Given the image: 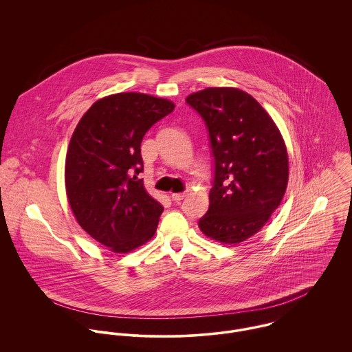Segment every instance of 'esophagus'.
<instances>
[{
  "instance_id": "1",
  "label": "esophagus",
  "mask_w": 352,
  "mask_h": 352,
  "mask_svg": "<svg viewBox=\"0 0 352 352\" xmlns=\"http://www.w3.org/2000/svg\"><path fill=\"white\" fill-rule=\"evenodd\" d=\"M170 198H172V201H183V199H184V198H186V192H179V194H172V195H170Z\"/></svg>"
}]
</instances>
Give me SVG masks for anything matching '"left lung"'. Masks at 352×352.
<instances>
[{
	"instance_id": "left-lung-1",
	"label": "left lung",
	"mask_w": 352,
	"mask_h": 352,
	"mask_svg": "<svg viewBox=\"0 0 352 352\" xmlns=\"http://www.w3.org/2000/svg\"><path fill=\"white\" fill-rule=\"evenodd\" d=\"M186 102L208 131L214 179L201 232L223 244L257 233L278 208L289 180L283 138L251 95L236 88H207Z\"/></svg>"
}]
</instances>
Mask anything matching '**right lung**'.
<instances>
[{
    "instance_id": "1",
    "label": "right lung",
    "mask_w": 352,
    "mask_h": 352,
    "mask_svg": "<svg viewBox=\"0 0 352 352\" xmlns=\"http://www.w3.org/2000/svg\"><path fill=\"white\" fill-rule=\"evenodd\" d=\"M173 108L145 94H116L96 101L73 133L65 164L67 199L80 226L111 251H133L155 233L164 207L138 179L141 142Z\"/></svg>"
}]
</instances>
